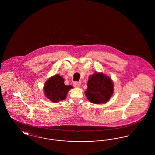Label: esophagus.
<instances>
[{"label":"esophagus","instance_id":"34e87169","mask_svg":"<svg viewBox=\"0 0 155 155\" xmlns=\"http://www.w3.org/2000/svg\"><path fill=\"white\" fill-rule=\"evenodd\" d=\"M80 85H81L80 82L75 81V82H74V83H73V85H74V87L75 88H78V87H80Z\"/></svg>","mask_w":155,"mask_h":155}]
</instances>
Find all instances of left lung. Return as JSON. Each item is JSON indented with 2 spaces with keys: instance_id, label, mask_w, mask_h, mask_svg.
Masks as SVG:
<instances>
[{
  "instance_id": "obj_1",
  "label": "left lung",
  "mask_w": 155,
  "mask_h": 155,
  "mask_svg": "<svg viewBox=\"0 0 155 155\" xmlns=\"http://www.w3.org/2000/svg\"><path fill=\"white\" fill-rule=\"evenodd\" d=\"M87 86L85 94L89 101L95 104L106 103L114 91L110 78L103 73H95L90 76Z\"/></svg>"
}]
</instances>
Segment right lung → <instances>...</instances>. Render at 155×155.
Wrapping results in <instances>:
<instances>
[{
  "label": "right lung",
  "instance_id": "1",
  "mask_svg": "<svg viewBox=\"0 0 155 155\" xmlns=\"http://www.w3.org/2000/svg\"><path fill=\"white\" fill-rule=\"evenodd\" d=\"M64 82L63 77L57 74L49 78L45 83V95L52 102L58 103L60 101L65 99L69 90L73 88L71 85H66Z\"/></svg>",
  "mask_w": 155,
  "mask_h": 155
}]
</instances>
